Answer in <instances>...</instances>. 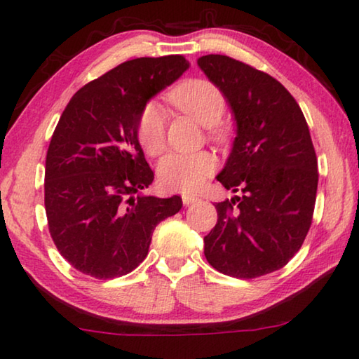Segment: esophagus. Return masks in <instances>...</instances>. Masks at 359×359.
<instances>
[{
  "mask_svg": "<svg viewBox=\"0 0 359 359\" xmlns=\"http://www.w3.org/2000/svg\"><path fill=\"white\" fill-rule=\"evenodd\" d=\"M182 201H184L185 205H191L194 203H198L199 198L193 196V194H182Z\"/></svg>",
  "mask_w": 359,
  "mask_h": 359,
  "instance_id": "esophagus-1",
  "label": "esophagus"
}]
</instances>
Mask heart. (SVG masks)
I'll list each match as a JSON object with an SVG mask.
<instances>
[{"label":"heart","mask_w":359,"mask_h":359,"mask_svg":"<svg viewBox=\"0 0 359 359\" xmlns=\"http://www.w3.org/2000/svg\"><path fill=\"white\" fill-rule=\"evenodd\" d=\"M169 101L180 111L191 115L204 126H210L212 136H220L217 123L226 111V100L215 83L205 79H190L177 85ZM137 141L145 154L160 155L166 147V115L158 104H147L137 120ZM215 160L208 151L166 155L158 165V179L168 190L194 191L214 172Z\"/></svg>","instance_id":"1"}]
</instances>
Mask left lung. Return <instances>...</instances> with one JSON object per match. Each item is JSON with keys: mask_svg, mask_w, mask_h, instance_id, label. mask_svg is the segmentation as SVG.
I'll return each instance as SVG.
<instances>
[{"mask_svg": "<svg viewBox=\"0 0 359 359\" xmlns=\"http://www.w3.org/2000/svg\"><path fill=\"white\" fill-rule=\"evenodd\" d=\"M198 66L222 90L236 121L217 180L242 191L215 203L218 220L204 238V255L231 277L271 274L294 257L312 224L318 171L307 121L266 72L226 55H204Z\"/></svg>", "mask_w": 359, "mask_h": 359, "instance_id": "8db88e82", "label": "left lung"}]
</instances>
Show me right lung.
I'll return each mask as SVG.
<instances>
[{"instance_id": "obj_1", "label": "right lung", "mask_w": 359, "mask_h": 359, "mask_svg": "<svg viewBox=\"0 0 359 359\" xmlns=\"http://www.w3.org/2000/svg\"><path fill=\"white\" fill-rule=\"evenodd\" d=\"M190 63L182 55L135 58L72 96L46 158L48 231L68 263L100 280L125 276L149 253L156 224L182 198L144 194L154 182L137 141V120Z\"/></svg>"}]
</instances>
